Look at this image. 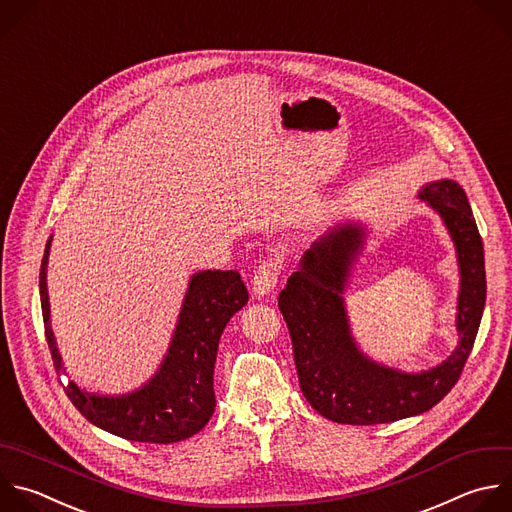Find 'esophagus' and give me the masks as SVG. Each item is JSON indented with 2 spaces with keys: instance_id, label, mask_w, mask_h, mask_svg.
Wrapping results in <instances>:
<instances>
[{
  "instance_id": "1",
  "label": "esophagus",
  "mask_w": 512,
  "mask_h": 512,
  "mask_svg": "<svg viewBox=\"0 0 512 512\" xmlns=\"http://www.w3.org/2000/svg\"><path fill=\"white\" fill-rule=\"evenodd\" d=\"M281 269H283V259L279 255H267L263 257L261 265L257 267L255 271V277H253V293L257 297H263V295H269L277 281H279V275H281Z\"/></svg>"
}]
</instances>
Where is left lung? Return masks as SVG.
<instances>
[{
    "mask_svg": "<svg viewBox=\"0 0 512 512\" xmlns=\"http://www.w3.org/2000/svg\"><path fill=\"white\" fill-rule=\"evenodd\" d=\"M420 197L442 215L458 251V348L422 374H402L366 360L350 335L342 301L348 267L364 233L356 227L331 231L305 253L301 269L279 293L301 392L327 420L370 426L422 414L454 388L472 352L486 301L484 249L472 209L454 181L430 183Z\"/></svg>",
    "mask_w": 512,
    "mask_h": 512,
    "instance_id": "left-lung-1",
    "label": "left lung"
}]
</instances>
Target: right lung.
<instances>
[{
  "instance_id": "right-lung-1",
  "label": "right lung",
  "mask_w": 512,
  "mask_h": 512,
  "mask_svg": "<svg viewBox=\"0 0 512 512\" xmlns=\"http://www.w3.org/2000/svg\"><path fill=\"white\" fill-rule=\"evenodd\" d=\"M48 253L50 241L40 267L42 317L54 368L64 374L50 327ZM247 301L249 291L239 271L197 273L191 279L168 356L144 388L128 396L110 398L84 392L74 382H66V396L86 420L126 440L170 444L197 434L215 412L213 372L221 333Z\"/></svg>"
}]
</instances>
